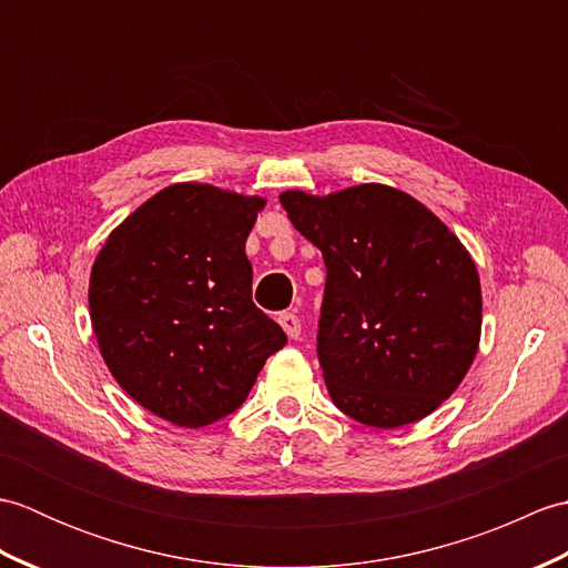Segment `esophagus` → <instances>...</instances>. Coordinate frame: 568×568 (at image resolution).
Instances as JSON below:
<instances>
[{
    "label": "esophagus",
    "instance_id": "obj_1",
    "mask_svg": "<svg viewBox=\"0 0 568 568\" xmlns=\"http://www.w3.org/2000/svg\"><path fill=\"white\" fill-rule=\"evenodd\" d=\"M277 322H281V327L285 329L287 336H291V339H297L300 332H303V324H300V317L295 312H283V315L277 317Z\"/></svg>",
    "mask_w": 568,
    "mask_h": 568
}]
</instances>
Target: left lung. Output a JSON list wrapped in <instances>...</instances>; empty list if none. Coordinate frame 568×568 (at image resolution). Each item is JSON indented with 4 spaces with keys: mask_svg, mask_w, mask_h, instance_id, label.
<instances>
[{
    "mask_svg": "<svg viewBox=\"0 0 568 568\" xmlns=\"http://www.w3.org/2000/svg\"><path fill=\"white\" fill-rule=\"evenodd\" d=\"M281 204L327 265L317 356L332 403L378 429L434 413L478 354L484 297L466 246L390 185L285 190Z\"/></svg>",
    "mask_w": 568,
    "mask_h": 568,
    "instance_id": "obj_1",
    "label": "left lung"
}]
</instances>
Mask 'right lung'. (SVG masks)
I'll return each mask as SVG.
<instances>
[{
	"instance_id": "obj_1",
	"label": "right lung",
	"mask_w": 568,
	"mask_h": 568,
	"mask_svg": "<svg viewBox=\"0 0 568 568\" xmlns=\"http://www.w3.org/2000/svg\"><path fill=\"white\" fill-rule=\"evenodd\" d=\"M265 197L175 183L131 212L94 258L90 320L114 381L197 429L246 400L287 336L251 300L246 239Z\"/></svg>"
}]
</instances>
